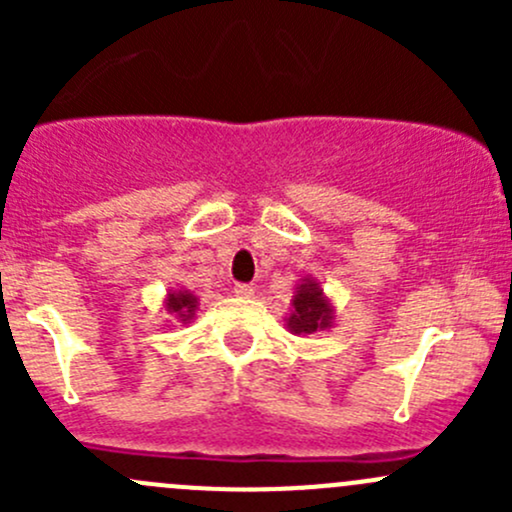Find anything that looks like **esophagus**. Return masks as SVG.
Returning <instances> with one entry per match:
<instances>
[{
    "instance_id": "1",
    "label": "esophagus",
    "mask_w": 512,
    "mask_h": 512,
    "mask_svg": "<svg viewBox=\"0 0 512 512\" xmlns=\"http://www.w3.org/2000/svg\"><path fill=\"white\" fill-rule=\"evenodd\" d=\"M232 292H235V297H252L255 294V289H252L250 285H235L232 287Z\"/></svg>"
}]
</instances>
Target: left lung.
<instances>
[{
	"mask_svg": "<svg viewBox=\"0 0 512 512\" xmlns=\"http://www.w3.org/2000/svg\"><path fill=\"white\" fill-rule=\"evenodd\" d=\"M285 324L289 332L297 334V337H307V334L334 327V304L324 294L322 282L307 275L294 287L292 309H289Z\"/></svg>",
	"mask_w": 512,
	"mask_h": 512,
	"instance_id": "8db88e82",
	"label": "left lung"
}]
</instances>
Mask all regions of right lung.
I'll use <instances>...</instances> for the list:
<instances>
[{
    "label": "right lung",
    "mask_w": 512,
    "mask_h": 512,
    "mask_svg": "<svg viewBox=\"0 0 512 512\" xmlns=\"http://www.w3.org/2000/svg\"><path fill=\"white\" fill-rule=\"evenodd\" d=\"M163 307H165V312L175 319V322L188 324L190 319L195 317V312H198L200 302H198V297L190 292V289L170 287L168 294H165V299H163Z\"/></svg>",
    "instance_id": "1"
}]
</instances>
